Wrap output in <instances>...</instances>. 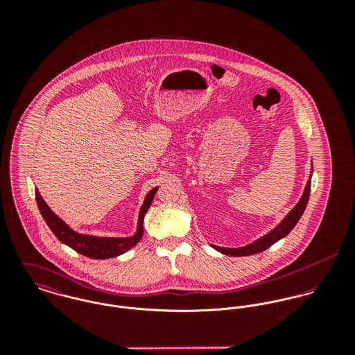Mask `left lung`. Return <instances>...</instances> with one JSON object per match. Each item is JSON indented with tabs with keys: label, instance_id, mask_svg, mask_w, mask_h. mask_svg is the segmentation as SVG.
I'll use <instances>...</instances> for the list:
<instances>
[{
	"label": "left lung",
	"instance_id": "obj_1",
	"mask_svg": "<svg viewBox=\"0 0 355 355\" xmlns=\"http://www.w3.org/2000/svg\"><path fill=\"white\" fill-rule=\"evenodd\" d=\"M310 179L304 187V196L301 197L300 202L295 205V207L284 217V220L276 227L273 228L270 232H268L265 236L259 238L258 241H255L253 243L245 246V248H238V249H227V248H218V246H213V249L218 250L220 253L225 254V255H234V257H242V255H252V254L261 253L263 250H266L268 248H270L273 243H276L277 241H280L282 238H284L286 235H288L291 232V230L297 225V223L300 221L301 216L304 214L306 205L309 201V196H310Z\"/></svg>",
	"mask_w": 355,
	"mask_h": 355
}]
</instances>
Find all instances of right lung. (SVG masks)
Returning a JSON list of instances; mask_svg holds the SVG:
<instances>
[{"instance_id":"add662e5","label":"right lung","mask_w":355,"mask_h":355,"mask_svg":"<svg viewBox=\"0 0 355 355\" xmlns=\"http://www.w3.org/2000/svg\"><path fill=\"white\" fill-rule=\"evenodd\" d=\"M158 187H154L150 190L145 198V202L141 207L139 211V218H138V230L132 236L128 238H101V236H92V235H83L78 234L73 230H71L57 214L51 211V207L44 201L41 197L40 191L35 189V200L37 205L40 207V211L49 225L51 232L57 236V239L73 249L75 252L79 254H83L89 258L94 259H106V258H113L120 254L128 252L131 248H134L144 236V218L150 207L153 202V198L157 193Z\"/></svg>"}]
</instances>
